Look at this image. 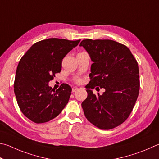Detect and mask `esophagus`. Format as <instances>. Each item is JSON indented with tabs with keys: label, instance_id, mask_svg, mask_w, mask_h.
Returning <instances> with one entry per match:
<instances>
[{
	"label": "esophagus",
	"instance_id": "esophagus-1",
	"mask_svg": "<svg viewBox=\"0 0 159 159\" xmlns=\"http://www.w3.org/2000/svg\"><path fill=\"white\" fill-rule=\"evenodd\" d=\"M78 89H78L77 87H73L72 89V92H75V91H77Z\"/></svg>",
	"mask_w": 159,
	"mask_h": 159
}]
</instances>
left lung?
Masks as SVG:
<instances>
[{
    "label": "left lung",
    "instance_id": "obj_1",
    "mask_svg": "<svg viewBox=\"0 0 159 159\" xmlns=\"http://www.w3.org/2000/svg\"><path fill=\"white\" fill-rule=\"evenodd\" d=\"M82 46L93 61L82 103L86 118L100 129L110 130L129 117L137 101L140 80L137 61L128 47L112 40H83ZM104 88L96 96L91 88ZM98 88V87H97Z\"/></svg>",
    "mask_w": 159,
    "mask_h": 159
}]
</instances>
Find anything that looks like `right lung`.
Returning <instances> with one entry per match:
<instances>
[{"label": "right lung", "mask_w": 159, "mask_h": 159, "mask_svg": "<svg viewBox=\"0 0 159 159\" xmlns=\"http://www.w3.org/2000/svg\"><path fill=\"white\" fill-rule=\"evenodd\" d=\"M80 42L60 38L39 41L19 61L14 91L21 112L30 121L43 124L52 120L68 103L71 87L63 84L55 91L48 83L61 72L63 58Z\"/></svg>", "instance_id": "right-lung-1"}]
</instances>
